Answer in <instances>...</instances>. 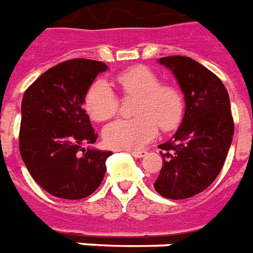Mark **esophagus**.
<instances>
[{
	"label": "esophagus",
	"instance_id": "obj_1",
	"mask_svg": "<svg viewBox=\"0 0 253 253\" xmlns=\"http://www.w3.org/2000/svg\"><path fill=\"white\" fill-rule=\"evenodd\" d=\"M130 154H132L135 158H143L147 154V151L146 150H133V151H130Z\"/></svg>",
	"mask_w": 253,
	"mask_h": 253
}]
</instances>
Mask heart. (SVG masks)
<instances>
[{
	"mask_svg": "<svg viewBox=\"0 0 253 253\" xmlns=\"http://www.w3.org/2000/svg\"><path fill=\"white\" fill-rule=\"evenodd\" d=\"M116 83L124 96H137L132 120H118L103 130L107 146L118 150H135L152 140L159 128L174 129L184 113L182 95L169 83H161L158 75L143 65L132 66L116 75ZM118 98L106 82L98 80L87 91L84 106L94 121L103 123L116 116Z\"/></svg>",
	"mask_w": 253,
	"mask_h": 253,
	"instance_id": "b5f03b06",
	"label": "heart"
}]
</instances>
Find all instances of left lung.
<instances>
[{
    "instance_id": "1",
    "label": "left lung",
    "mask_w": 253,
    "mask_h": 253,
    "mask_svg": "<svg viewBox=\"0 0 253 253\" xmlns=\"http://www.w3.org/2000/svg\"><path fill=\"white\" fill-rule=\"evenodd\" d=\"M185 99L182 123L171 139L159 144L162 169L154 182L164 198H192L210 187L223 168L234 133L230 99L221 79L198 61L162 57Z\"/></svg>"
}]
</instances>
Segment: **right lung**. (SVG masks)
<instances>
[{"label":"right lung","instance_id":"1","mask_svg":"<svg viewBox=\"0 0 253 253\" xmlns=\"http://www.w3.org/2000/svg\"><path fill=\"white\" fill-rule=\"evenodd\" d=\"M106 69L101 61H65L47 69L24 92L21 159L38 185L55 198H87L105 177L113 152L84 148L98 135L83 105L89 85Z\"/></svg>","mask_w":253,"mask_h":253}]
</instances>
